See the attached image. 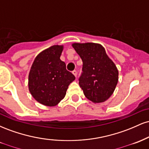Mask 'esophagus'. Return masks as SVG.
<instances>
[{
  "instance_id": "1",
  "label": "esophagus",
  "mask_w": 149,
  "mask_h": 149,
  "mask_svg": "<svg viewBox=\"0 0 149 149\" xmlns=\"http://www.w3.org/2000/svg\"><path fill=\"white\" fill-rule=\"evenodd\" d=\"M72 73H73V74L75 76H76V77L77 76V71H76V70H74V71H73Z\"/></svg>"
}]
</instances>
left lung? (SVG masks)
<instances>
[{
    "label": "left lung",
    "instance_id": "1",
    "mask_svg": "<svg viewBox=\"0 0 149 149\" xmlns=\"http://www.w3.org/2000/svg\"><path fill=\"white\" fill-rule=\"evenodd\" d=\"M83 61L79 85L85 96L94 103L105 102L112 95L118 81V71L102 45L73 43Z\"/></svg>",
    "mask_w": 149,
    "mask_h": 149
}]
</instances>
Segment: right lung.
I'll use <instances>...</instances> for the list:
<instances>
[{"label":"right lung","mask_w":149,"mask_h":149,"mask_svg":"<svg viewBox=\"0 0 149 149\" xmlns=\"http://www.w3.org/2000/svg\"><path fill=\"white\" fill-rule=\"evenodd\" d=\"M63 45H53L36 56L29 74V90L40 104L54 107L64 98L75 76L60 59Z\"/></svg>","instance_id":"right-lung-1"}]
</instances>
